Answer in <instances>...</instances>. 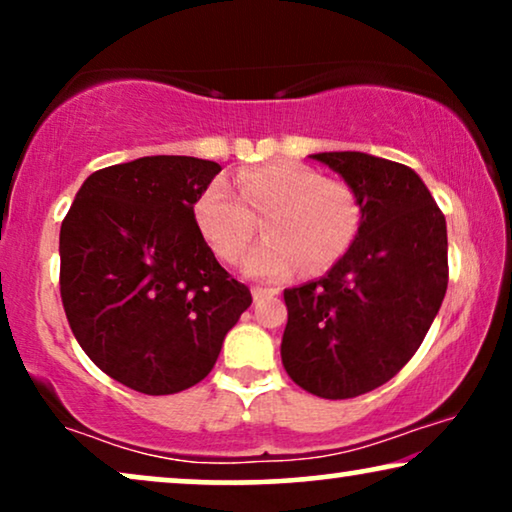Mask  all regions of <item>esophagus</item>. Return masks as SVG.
<instances>
[{
  "label": "esophagus",
  "instance_id": "obj_1",
  "mask_svg": "<svg viewBox=\"0 0 512 512\" xmlns=\"http://www.w3.org/2000/svg\"><path fill=\"white\" fill-rule=\"evenodd\" d=\"M254 300L258 303V300H265V298H272L277 296V289H263V286H254Z\"/></svg>",
  "mask_w": 512,
  "mask_h": 512
}]
</instances>
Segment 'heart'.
Instances as JSON below:
<instances>
[{"label":"heart","instance_id":"obj_1","mask_svg":"<svg viewBox=\"0 0 512 512\" xmlns=\"http://www.w3.org/2000/svg\"><path fill=\"white\" fill-rule=\"evenodd\" d=\"M237 193L212 179L193 205L202 237L223 263H237L263 219L265 240L244 261L263 282L289 277L298 265L324 272L359 240L363 200L352 184L326 179L303 163H272L237 174Z\"/></svg>","mask_w":512,"mask_h":512}]
</instances>
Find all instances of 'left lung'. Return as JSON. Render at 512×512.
Wrapping results in <instances>:
<instances>
[{
  "label": "left lung",
  "mask_w": 512,
  "mask_h": 512,
  "mask_svg": "<svg viewBox=\"0 0 512 512\" xmlns=\"http://www.w3.org/2000/svg\"><path fill=\"white\" fill-rule=\"evenodd\" d=\"M363 200L349 254L317 282L284 289L282 363L298 387L342 401L389 382L422 345L447 291V226L410 167L359 151L312 156Z\"/></svg>",
  "instance_id": "obj_1"
}]
</instances>
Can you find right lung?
<instances>
[{
    "instance_id": "1",
    "label": "right lung",
    "mask_w": 512,
    "mask_h": 512,
    "mask_svg": "<svg viewBox=\"0 0 512 512\" xmlns=\"http://www.w3.org/2000/svg\"><path fill=\"white\" fill-rule=\"evenodd\" d=\"M221 172L191 156H146L90 174L60 228L69 328L102 373L149 396L179 394L219 359L251 305L207 247L193 205Z\"/></svg>"
}]
</instances>
